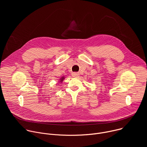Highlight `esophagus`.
<instances>
[{"label":"esophagus","instance_id":"obj_1","mask_svg":"<svg viewBox=\"0 0 147 147\" xmlns=\"http://www.w3.org/2000/svg\"><path fill=\"white\" fill-rule=\"evenodd\" d=\"M79 75H80L79 73H76V72H74V73H72V76L74 77H77L79 76Z\"/></svg>","mask_w":147,"mask_h":147}]
</instances>
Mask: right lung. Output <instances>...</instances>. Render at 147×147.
<instances>
[{"label": "right lung", "instance_id": "1", "mask_svg": "<svg viewBox=\"0 0 147 147\" xmlns=\"http://www.w3.org/2000/svg\"><path fill=\"white\" fill-rule=\"evenodd\" d=\"M64 79H65V77H61V78H60V79L59 80H60V81H59V82H61L63 81V80H64Z\"/></svg>", "mask_w": 147, "mask_h": 147}]
</instances>
